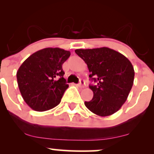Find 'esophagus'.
<instances>
[{
	"label": "esophagus",
	"instance_id": "34e87169",
	"mask_svg": "<svg viewBox=\"0 0 154 154\" xmlns=\"http://www.w3.org/2000/svg\"><path fill=\"white\" fill-rule=\"evenodd\" d=\"M78 86L79 88H84L85 86V82L83 79H80L79 83L78 84Z\"/></svg>",
	"mask_w": 154,
	"mask_h": 154
}]
</instances>
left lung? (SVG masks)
Here are the masks:
<instances>
[{
  "instance_id": "left-lung-1",
  "label": "left lung",
  "mask_w": 154,
  "mask_h": 154,
  "mask_svg": "<svg viewBox=\"0 0 154 154\" xmlns=\"http://www.w3.org/2000/svg\"><path fill=\"white\" fill-rule=\"evenodd\" d=\"M75 53L87 63L91 80L96 85H89L93 92L85 105L100 116H107L119 111L131 91L135 71L131 62L117 51L103 47L77 49Z\"/></svg>"
}]
</instances>
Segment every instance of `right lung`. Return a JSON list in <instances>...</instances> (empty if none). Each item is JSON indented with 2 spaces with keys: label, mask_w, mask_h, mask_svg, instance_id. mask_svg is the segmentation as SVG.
Masks as SVG:
<instances>
[{
  "label": "right lung",
  "mask_w": 154,
  "mask_h": 154,
  "mask_svg": "<svg viewBox=\"0 0 154 154\" xmlns=\"http://www.w3.org/2000/svg\"><path fill=\"white\" fill-rule=\"evenodd\" d=\"M70 52L59 48H46L32 54L17 72L23 99L31 109L45 111L61 102L69 85L63 78L62 64Z\"/></svg>",
  "instance_id": "1"
}]
</instances>
